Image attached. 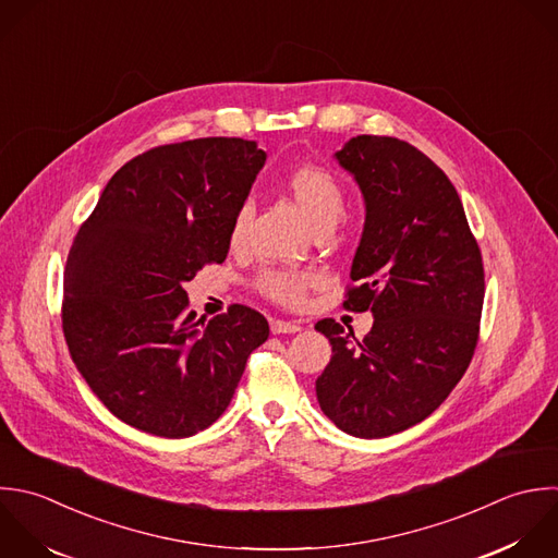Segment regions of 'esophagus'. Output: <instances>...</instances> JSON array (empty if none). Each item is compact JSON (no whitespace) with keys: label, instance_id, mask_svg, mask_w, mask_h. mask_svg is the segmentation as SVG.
I'll use <instances>...</instances> for the list:
<instances>
[{"label":"esophagus","instance_id":"34e87169","mask_svg":"<svg viewBox=\"0 0 558 558\" xmlns=\"http://www.w3.org/2000/svg\"><path fill=\"white\" fill-rule=\"evenodd\" d=\"M274 335H289V332H300L302 326L298 322H287V319H271L269 324Z\"/></svg>","mask_w":558,"mask_h":558}]
</instances>
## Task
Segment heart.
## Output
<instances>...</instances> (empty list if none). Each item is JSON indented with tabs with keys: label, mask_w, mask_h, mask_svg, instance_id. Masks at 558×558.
Segmentation results:
<instances>
[{
	"label": "heart",
	"mask_w": 558,
	"mask_h": 558,
	"mask_svg": "<svg viewBox=\"0 0 558 558\" xmlns=\"http://www.w3.org/2000/svg\"><path fill=\"white\" fill-rule=\"evenodd\" d=\"M284 186L313 228L324 223H337L345 213L343 184L337 180L332 171H328L322 165L304 162L289 169L284 175ZM250 221H252V204L243 202L239 204L230 221V230H228L230 250H241L247 243ZM313 282H315V274L311 271L269 267L256 276L254 287L267 300L287 308H298L306 302V295Z\"/></svg>",
	"instance_id": "obj_1"
}]
</instances>
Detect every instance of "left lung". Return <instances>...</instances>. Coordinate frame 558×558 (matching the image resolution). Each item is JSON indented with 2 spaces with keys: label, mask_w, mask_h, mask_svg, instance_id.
Segmentation results:
<instances>
[{
  "label": "left lung",
  "mask_w": 558,
  "mask_h": 558,
  "mask_svg": "<svg viewBox=\"0 0 558 558\" xmlns=\"http://www.w3.org/2000/svg\"><path fill=\"white\" fill-rule=\"evenodd\" d=\"M337 160L367 204L343 308L374 313L359 341L335 319L317 378L328 420L361 439L402 433L435 413L468 372L481 337L485 267L448 175L396 136L361 134Z\"/></svg>",
  "instance_id": "1"
}]
</instances>
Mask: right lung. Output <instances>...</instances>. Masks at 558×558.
Instances as JSON below:
<instances>
[{"label": "right lung", "mask_w": 558, "mask_h": 558, "mask_svg": "<svg viewBox=\"0 0 558 558\" xmlns=\"http://www.w3.org/2000/svg\"><path fill=\"white\" fill-rule=\"evenodd\" d=\"M265 151L208 136L128 160L82 221L66 256L62 332L101 404L143 433L191 437L228 409L267 319L230 304L204 324L184 282L230 250L228 230Z\"/></svg>", "instance_id": "right-lung-1"}]
</instances>
